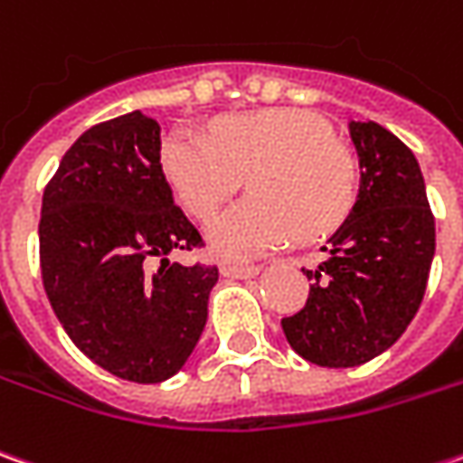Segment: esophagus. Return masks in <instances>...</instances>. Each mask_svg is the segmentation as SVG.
<instances>
[{"mask_svg": "<svg viewBox=\"0 0 463 463\" xmlns=\"http://www.w3.org/2000/svg\"><path fill=\"white\" fill-rule=\"evenodd\" d=\"M220 271H222V277H231V279H248V277L259 274V266H253V263H222Z\"/></svg>", "mask_w": 463, "mask_h": 463, "instance_id": "34e87169", "label": "esophagus"}]
</instances>
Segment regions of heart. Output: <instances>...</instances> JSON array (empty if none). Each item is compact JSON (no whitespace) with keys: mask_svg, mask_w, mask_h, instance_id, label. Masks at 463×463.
<instances>
[{"mask_svg":"<svg viewBox=\"0 0 463 463\" xmlns=\"http://www.w3.org/2000/svg\"><path fill=\"white\" fill-rule=\"evenodd\" d=\"M161 166L186 213L210 217L243 186L253 197L207 222V241L225 259H250L338 228L356 197L354 158L320 115L277 107L231 115L210 137L174 130L161 146Z\"/></svg>","mask_w":463,"mask_h":463,"instance_id":"heart-1","label":"heart"}]
</instances>
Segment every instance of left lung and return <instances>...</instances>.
Listing matches in <instances>:
<instances>
[{"label": "left lung", "instance_id": "8db88e82", "mask_svg": "<svg viewBox=\"0 0 463 463\" xmlns=\"http://www.w3.org/2000/svg\"><path fill=\"white\" fill-rule=\"evenodd\" d=\"M359 197L307 271L305 307L281 317L289 345L327 369L366 364L397 341L420 307L436 253V220L412 151L376 122H348ZM305 271V269H302Z\"/></svg>", "mask_w": 463, "mask_h": 463}]
</instances>
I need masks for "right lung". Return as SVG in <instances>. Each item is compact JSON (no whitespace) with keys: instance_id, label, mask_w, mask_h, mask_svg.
<instances>
[{"instance_id":"add662e5","label":"right lung","mask_w":463,"mask_h":463,"mask_svg":"<svg viewBox=\"0 0 463 463\" xmlns=\"http://www.w3.org/2000/svg\"><path fill=\"white\" fill-rule=\"evenodd\" d=\"M38 232L45 295L81 354L137 384L182 369L217 266L168 261L204 241L174 204L158 122L136 109L89 128L43 192Z\"/></svg>"}]
</instances>
